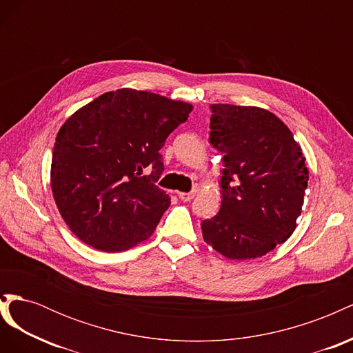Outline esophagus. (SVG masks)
I'll list each match as a JSON object with an SVG mask.
<instances>
[{"mask_svg":"<svg viewBox=\"0 0 353 353\" xmlns=\"http://www.w3.org/2000/svg\"><path fill=\"white\" fill-rule=\"evenodd\" d=\"M178 197L183 201H190L191 199H194V193H178Z\"/></svg>","mask_w":353,"mask_h":353,"instance_id":"1","label":"esophagus"}]
</instances>
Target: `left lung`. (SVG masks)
I'll use <instances>...</instances> for the list:
<instances>
[{"mask_svg":"<svg viewBox=\"0 0 353 353\" xmlns=\"http://www.w3.org/2000/svg\"><path fill=\"white\" fill-rule=\"evenodd\" d=\"M210 110V144L223 154L222 201L201 222L203 239L228 259L261 258L296 230L309 181L306 159L270 110L221 103Z\"/></svg>","mask_w":353,"mask_h":353,"instance_id":"8db88e82","label":"left lung"}]
</instances>
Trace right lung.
<instances>
[{"label": "right lung", "mask_w": 353, "mask_h": 353, "mask_svg": "<svg viewBox=\"0 0 353 353\" xmlns=\"http://www.w3.org/2000/svg\"><path fill=\"white\" fill-rule=\"evenodd\" d=\"M193 105L121 88L74 112L56 137L51 191L61 218L85 244L123 252L154 232L170 205L156 185L160 148Z\"/></svg>", "instance_id": "1"}]
</instances>
